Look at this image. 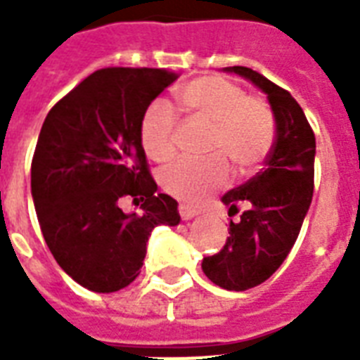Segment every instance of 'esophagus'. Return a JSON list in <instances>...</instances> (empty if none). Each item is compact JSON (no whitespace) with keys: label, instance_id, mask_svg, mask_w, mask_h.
I'll use <instances>...</instances> for the list:
<instances>
[{"label":"esophagus","instance_id":"1","mask_svg":"<svg viewBox=\"0 0 360 360\" xmlns=\"http://www.w3.org/2000/svg\"><path fill=\"white\" fill-rule=\"evenodd\" d=\"M179 214L183 220H191L198 214V209L191 207V205H185V203H179Z\"/></svg>","mask_w":360,"mask_h":360}]
</instances>
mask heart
<instances>
[{"instance_id": "b5f03b06", "label": "heart", "mask_w": 360, "mask_h": 360, "mask_svg": "<svg viewBox=\"0 0 360 360\" xmlns=\"http://www.w3.org/2000/svg\"><path fill=\"white\" fill-rule=\"evenodd\" d=\"M183 112L192 121L209 124L211 132L203 160L183 158L158 172L164 192L198 205L230 181V164L248 175L267 158L274 141V117L262 98L246 97L236 82L220 76H200L177 93ZM177 115L164 101H153L140 121V140L147 157L164 162L174 157Z\"/></svg>"}]
</instances>
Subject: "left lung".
I'll return each mask as SVG.
<instances>
[{"mask_svg":"<svg viewBox=\"0 0 360 360\" xmlns=\"http://www.w3.org/2000/svg\"><path fill=\"white\" fill-rule=\"evenodd\" d=\"M265 91L273 108L276 138L265 168L245 185L226 192L222 202L230 214V237L222 250L203 257L202 269L213 284L230 291L256 288L284 263L295 245L314 194L316 136L290 91L248 67H228Z\"/></svg>","mask_w":360,"mask_h":360,"instance_id":"left-lung-1","label":"left lung"}]
</instances>
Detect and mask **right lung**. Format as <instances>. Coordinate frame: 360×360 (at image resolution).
<instances>
[{
  "mask_svg": "<svg viewBox=\"0 0 360 360\" xmlns=\"http://www.w3.org/2000/svg\"><path fill=\"white\" fill-rule=\"evenodd\" d=\"M166 69L108 67L53 104L31 160V194L59 267L87 290L120 291L140 274L153 228L177 226V202L157 194L140 121L177 80ZM130 197L138 214L127 215Z\"/></svg>",
  "mask_w": 360,
  "mask_h": 360,
  "instance_id": "obj_1",
  "label": "right lung"
}]
</instances>
